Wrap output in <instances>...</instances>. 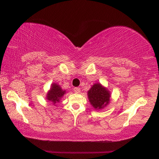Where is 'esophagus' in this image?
I'll use <instances>...</instances> for the list:
<instances>
[{"label": "esophagus", "mask_w": 159, "mask_h": 159, "mask_svg": "<svg viewBox=\"0 0 159 159\" xmlns=\"http://www.w3.org/2000/svg\"><path fill=\"white\" fill-rule=\"evenodd\" d=\"M74 91H75V93H79L80 92V88H74Z\"/></svg>", "instance_id": "34e87169"}]
</instances>
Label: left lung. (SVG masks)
Here are the masks:
<instances>
[{
  "label": "left lung",
  "instance_id": "obj_1",
  "mask_svg": "<svg viewBox=\"0 0 159 159\" xmlns=\"http://www.w3.org/2000/svg\"><path fill=\"white\" fill-rule=\"evenodd\" d=\"M88 93L89 101L95 109H101L109 103L110 93L101 84H94Z\"/></svg>",
  "mask_w": 159,
  "mask_h": 159
}]
</instances>
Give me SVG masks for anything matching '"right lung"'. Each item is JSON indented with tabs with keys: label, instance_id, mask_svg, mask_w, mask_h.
<instances>
[{
	"label": "right lung",
	"instance_id": "obj_1",
	"mask_svg": "<svg viewBox=\"0 0 159 159\" xmlns=\"http://www.w3.org/2000/svg\"><path fill=\"white\" fill-rule=\"evenodd\" d=\"M65 93H66V91L63 90L59 85L53 83L51 85V90L48 93L47 99L51 101L53 104H55L57 102H59L60 98L64 95Z\"/></svg>",
	"mask_w": 159,
	"mask_h": 159
}]
</instances>
